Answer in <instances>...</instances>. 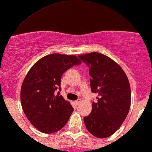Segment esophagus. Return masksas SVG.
<instances>
[{
  "instance_id": "1",
  "label": "esophagus",
  "mask_w": 152,
  "mask_h": 152,
  "mask_svg": "<svg viewBox=\"0 0 152 152\" xmlns=\"http://www.w3.org/2000/svg\"><path fill=\"white\" fill-rule=\"evenodd\" d=\"M74 103H75V104L76 106H77L78 104L80 103V99H78V100H77V101H75V102H74Z\"/></svg>"
}]
</instances>
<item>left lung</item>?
Returning <instances> with one entry per match:
<instances>
[{"instance_id": "obj_1", "label": "left lung", "mask_w": 152, "mask_h": 152, "mask_svg": "<svg viewBox=\"0 0 152 152\" xmlns=\"http://www.w3.org/2000/svg\"><path fill=\"white\" fill-rule=\"evenodd\" d=\"M89 67L91 91L98 94L91 114L83 118L95 137L115 133L126 118L130 107V87L125 72L109 57L97 52L78 56Z\"/></svg>"}]
</instances>
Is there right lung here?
I'll return each instance as SVG.
<instances>
[{
    "label": "right lung",
    "mask_w": 152,
    "mask_h": 152,
    "mask_svg": "<svg viewBox=\"0 0 152 152\" xmlns=\"http://www.w3.org/2000/svg\"><path fill=\"white\" fill-rule=\"evenodd\" d=\"M81 61L72 55L53 53L37 61L28 72L21 88V103L32 125L44 133L64 126L74 109L61 91L63 74Z\"/></svg>",
    "instance_id": "right-lung-1"
}]
</instances>
